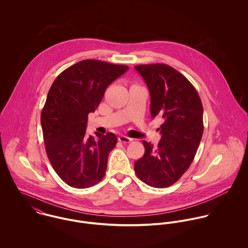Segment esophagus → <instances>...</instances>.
I'll return each instance as SVG.
<instances>
[{
  "label": "esophagus",
  "instance_id": "obj_1",
  "mask_svg": "<svg viewBox=\"0 0 248 248\" xmlns=\"http://www.w3.org/2000/svg\"><path fill=\"white\" fill-rule=\"evenodd\" d=\"M118 140L120 142H123V143H128V142L132 141L133 140L130 139V138H128V137H126V136H120V137L118 138Z\"/></svg>",
  "mask_w": 248,
  "mask_h": 248
}]
</instances>
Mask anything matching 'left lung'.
I'll list each match as a JSON object with an SVG mask.
<instances>
[{
	"label": "left lung",
	"mask_w": 248,
	"mask_h": 248,
	"mask_svg": "<svg viewBox=\"0 0 248 248\" xmlns=\"http://www.w3.org/2000/svg\"><path fill=\"white\" fill-rule=\"evenodd\" d=\"M151 95V115L161 117V140L155 147L143 140L144 155L135 172L149 186L166 188L188 170L203 134V108L190 81L165 64L139 65Z\"/></svg>",
	"instance_id": "8db88e82"
}]
</instances>
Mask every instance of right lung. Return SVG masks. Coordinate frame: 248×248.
I'll return each mask as SVG.
<instances>
[{
    "mask_svg": "<svg viewBox=\"0 0 248 248\" xmlns=\"http://www.w3.org/2000/svg\"><path fill=\"white\" fill-rule=\"evenodd\" d=\"M129 70L100 60L80 61L62 71L51 85L41 113L45 148L56 174L74 188L97 184L117 143L112 133L86 135L88 114L101 102L107 87Z\"/></svg>",
    "mask_w": 248,
    "mask_h": 248,
    "instance_id": "1",
    "label": "right lung"
}]
</instances>
